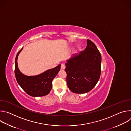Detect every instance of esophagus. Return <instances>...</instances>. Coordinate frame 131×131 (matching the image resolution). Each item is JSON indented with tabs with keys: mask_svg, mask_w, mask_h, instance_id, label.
I'll list each match as a JSON object with an SVG mask.
<instances>
[{
	"mask_svg": "<svg viewBox=\"0 0 131 131\" xmlns=\"http://www.w3.org/2000/svg\"><path fill=\"white\" fill-rule=\"evenodd\" d=\"M65 67H66V66H65V64H61V69H63V70H64V69H65Z\"/></svg>",
	"mask_w": 131,
	"mask_h": 131,
	"instance_id": "34e87169",
	"label": "esophagus"
}]
</instances>
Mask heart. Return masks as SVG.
<instances>
[{
    "mask_svg": "<svg viewBox=\"0 0 131 131\" xmlns=\"http://www.w3.org/2000/svg\"><path fill=\"white\" fill-rule=\"evenodd\" d=\"M78 47V48H79H79H80V46H78V47Z\"/></svg>",
    "mask_w": 131,
    "mask_h": 131,
    "instance_id": "1",
    "label": "heart"
}]
</instances>
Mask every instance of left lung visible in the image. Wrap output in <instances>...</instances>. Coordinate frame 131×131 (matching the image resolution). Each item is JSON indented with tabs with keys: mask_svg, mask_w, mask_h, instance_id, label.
Wrapping results in <instances>:
<instances>
[{
	"mask_svg": "<svg viewBox=\"0 0 131 131\" xmlns=\"http://www.w3.org/2000/svg\"><path fill=\"white\" fill-rule=\"evenodd\" d=\"M101 54L95 45L87 39L83 51L67 61L65 69L69 90L83 94L90 91L99 81L101 72Z\"/></svg>",
	"mask_w": 131,
	"mask_h": 131,
	"instance_id": "1",
	"label": "left lung"
}]
</instances>
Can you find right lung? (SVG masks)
I'll return each instance as SVG.
<instances>
[{
    "instance_id": "right-lung-1",
    "label": "right lung",
    "mask_w": 131,
    "mask_h": 131,
    "mask_svg": "<svg viewBox=\"0 0 131 131\" xmlns=\"http://www.w3.org/2000/svg\"><path fill=\"white\" fill-rule=\"evenodd\" d=\"M23 47L18 52L15 60V75L18 84L27 93L32 97L47 95L52 88V81L61 69V65L50 69L36 76H28L22 73L18 68L17 58Z\"/></svg>"
}]
</instances>
